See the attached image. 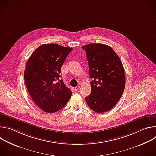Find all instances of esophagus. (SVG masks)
I'll return each mask as SVG.
<instances>
[{"label":"esophagus","mask_w":156,"mask_h":156,"mask_svg":"<svg viewBox=\"0 0 156 156\" xmlns=\"http://www.w3.org/2000/svg\"><path fill=\"white\" fill-rule=\"evenodd\" d=\"M74 90H75V91H78L80 90V86H76V87L74 88Z\"/></svg>","instance_id":"34e87169"}]
</instances>
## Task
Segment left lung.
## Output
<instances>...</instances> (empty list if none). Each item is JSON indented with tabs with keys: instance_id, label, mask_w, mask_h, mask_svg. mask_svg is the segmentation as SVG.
I'll return each mask as SVG.
<instances>
[{
	"instance_id": "obj_1",
	"label": "left lung",
	"mask_w": 156,
	"mask_h": 156,
	"mask_svg": "<svg viewBox=\"0 0 156 156\" xmlns=\"http://www.w3.org/2000/svg\"><path fill=\"white\" fill-rule=\"evenodd\" d=\"M88 61L91 92L85 101L91 109L103 113L112 109L122 97L125 75L120 58L113 49L103 44H89L81 48Z\"/></svg>"
}]
</instances>
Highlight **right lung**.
<instances>
[{
    "mask_svg": "<svg viewBox=\"0 0 156 156\" xmlns=\"http://www.w3.org/2000/svg\"><path fill=\"white\" fill-rule=\"evenodd\" d=\"M72 51L57 44H42L29 58L25 70V82L35 104L47 113H54L67 103L72 91L58 80L61 67Z\"/></svg>",
    "mask_w": 156,
    "mask_h": 156,
    "instance_id": "1",
    "label": "right lung"
}]
</instances>
